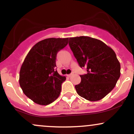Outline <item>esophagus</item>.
Wrapping results in <instances>:
<instances>
[{
	"label": "esophagus",
	"instance_id": "obj_1",
	"mask_svg": "<svg viewBox=\"0 0 134 134\" xmlns=\"http://www.w3.org/2000/svg\"><path fill=\"white\" fill-rule=\"evenodd\" d=\"M73 74H74V72H72L71 74H69V75H68V76H69V77H70V76H72V75H73Z\"/></svg>",
	"mask_w": 134,
	"mask_h": 134
}]
</instances>
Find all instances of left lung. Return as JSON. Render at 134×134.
Masks as SVG:
<instances>
[{
  "label": "left lung",
  "mask_w": 134,
  "mask_h": 134,
  "mask_svg": "<svg viewBox=\"0 0 134 134\" xmlns=\"http://www.w3.org/2000/svg\"><path fill=\"white\" fill-rule=\"evenodd\" d=\"M69 44L80 67L87 74L80 75L75 86L80 96L99 101L114 88L120 76V64L115 52L104 43L89 36L70 38Z\"/></svg>",
  "instance_id": "obj_1"
}]
</instances>
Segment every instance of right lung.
<instances>
[{"instance_id": "add662e5", "label": "right lung", "mask_w": 134, "mask_h": 134, "mask_svg": "<svg viewBox=\"0 0 134 134\" xmlns=\"http://www.w3.org/2000/svg\"><path fill=\"white\" fill-rule=\"evenodd\" d=\"M69 38H47L33 46L19 72L23 93L34 102L47 105L57 99L65 81L57 71V54L68 44Z\"/></svg>"}]
</instances>
